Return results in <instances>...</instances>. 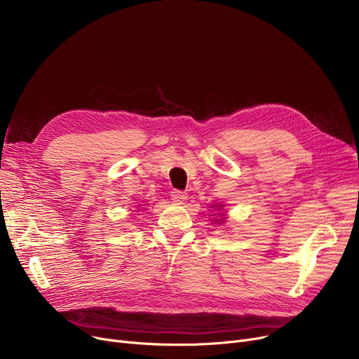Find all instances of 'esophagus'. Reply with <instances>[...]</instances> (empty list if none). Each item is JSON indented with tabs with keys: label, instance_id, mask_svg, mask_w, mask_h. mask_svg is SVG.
Here are the masks:
<instances>
[{
	"label": "esophagus",
	"instance_id": "esophagus-1",
	"mask_svg": "<svg viewBox=\"0 0 359 359\" xmlns=\"http://www.w3.org/2000/svg\"><path fill=\"white\" fill-rule=\"evenodd\" d=\"M170 196H172V199L177 203H183L187 199V194L183 192V191H177V189L170 192Z\"/></svg>",
	"mask_w": 359,
	"mask_h": 359
}]
</instances>
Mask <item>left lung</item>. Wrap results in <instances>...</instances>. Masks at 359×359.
Returning <instances> with one entry per match:
<instances>
[{"instance_id":"1","label":"left lung","mask_w":359,"mask_h":359,"mask_svg":"<svg viewBox=\"0 0 359 359\" xmlns=\"http://www.w3.org/2000/svg\"><path fill=\"white\" fill-rule=\"evenodd\" d=\"M214 206H215V208H217L218 211L222 208V205H214ZM215 215H217V214H215ZM214 221H215V222H219V221H222V218H221V219H214Z\"/></svg>"}]
</instances>
